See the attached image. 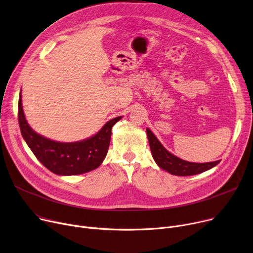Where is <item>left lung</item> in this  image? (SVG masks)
Here are the masks:
<instances>
[{
  "instance_id": "1",
  "label": "left lung",
  "mask_w": 253,
  "mask_h": 253,
  "mask_svg": "<svg viewBox=\"0 0 253 253\" xmlns=\"http://www.w3.org/2000/svg\"><path fill=\"white\" fill-rule=\"evenodd\" d=\"M146 134L151 155H153L155 162L161 169L169 172L172 175L192 176L200 174L211 169L220 163V161L210 163H191L181 160L180 158L172 155L170 151H168L148 128H146Z\"/></svg>"
}]
</instances>
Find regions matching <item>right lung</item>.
Instances as JSON below:
<instances>
[{
    "label": "right lung",
    "instance_id": "1",
    "mask_svg": "<svg viewBox=\"0 0 253 253\" xmlns=\"http://www.w3.org/2000/svg\"><path fill=\"white\" fill-rule=\"evenodd\" d=\"M120 117L107 122L93 136L76 142H59L43 137L28 125L19 94L18 121L21 134L37 159L50 172L60 176H72L90 172L105 160L111 140L112 127Z\"/></svg>",
    "mask_w": 253,
    "mask_h": 253
}]
</instances>
